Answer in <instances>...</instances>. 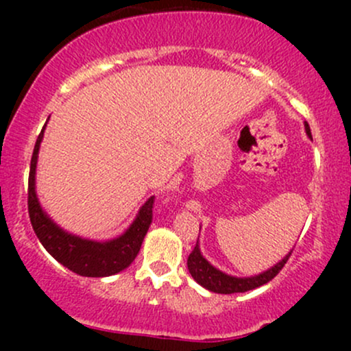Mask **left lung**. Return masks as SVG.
<instances>
[{
    "instance_id": "obj_1",
    "label": "left lung",
    "mask_w": 351,
    "mask_h": 351,
    "mask_svg": "<svg viewBox=\"0 0 351 351\" xmlns=\"http://www.w3.org/2000/svg\"><path fill=\"white\" fill-rule=\"evenodd\" d=\"M305 132H307V135L312 138V135H310V127L307 122H305ZM291 254L292 251L289 252L280 263H277L274 267L267 269V271L263 274H257V276H252V277H234V276H228V274L221 272L219 269L213 267V265L204 259L203 254L199 251V245L196 243L195 249H193L188 257V271L193 276V279L211 292H216V293L247 292L256 287H261V285L267 284L269 280H272L274 277L282 271V267H284L285 263L289 261V256H291Z\"/></svg>"
}]
</instances>
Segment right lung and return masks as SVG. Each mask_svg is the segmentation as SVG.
<instances>
[{
  "instance_id": "obj_1",
  "label": "right lung",
  "mask_w": 351,
  "mask_h": 351,
  "mask_svg": "<svg viewBox=\"0 0 351 351\" xmlns=\"http://www.w3.org/2000/svg\"><path fill=\"white\" fill-rule=\"evenodd\" d=\"M43 136L44 128L36 140L33 158H31L29 183H27V211H29L31 224H33L38 239L58 263L79 276L107 277L127 269L134 263L136 254L142 247L143 237L152 224L155 198L152 196L140 208L130 228L115 239L99 243V241L82 239L79 236L69 234L44 213L38 196H36V163H38V153Z\"/></svg>"
}]
</instances>
